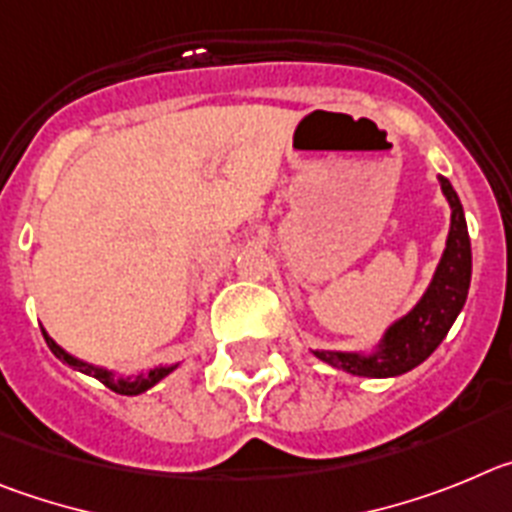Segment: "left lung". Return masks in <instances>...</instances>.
<instances>
[{
  "label": "left lung",
  "instance_id": "1",
  "mask_svg": "<svg viewBox=\"0 0 512 512\" xmlns=\"http://www.w3.org/2000/svg\"><path fill=\"white\" fill-rule=\"evenodd\" d=\"M441 191L451 206V229L446 250L436 275L408 316L395 321L388 329L375 354L347 352H313L326 365L347 370L359 377H395L421 365L434 352L467 301L469 278H472V247H469L467 222L459 204L457 191L446 178H439Z\"/></svg>",
  "mask_w": 512,
  "mask_h": 512
}]
</instances>
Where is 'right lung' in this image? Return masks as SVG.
Wrapping results in <instances>:
<instances>
[{
  "instance_id": "right-lung-1",
  "label": "right lung",
  "mask_w": 512,
  "mask_h": 512,
  "mask_svg": "<svg viewBox=\"0 0 512 512\" xmlns=\"http://www.w3.org/2000/svg\"><path fill=\"white\" fill-rule=\"evenodd\" d=\"M43 336H45V342H48L50 352H53L55 357L61 359V362H66V365L76 367L78 372H86V375L96 377V380H101V382H104V385H107L109 390H114V393H119V395H140V393H145L147 388H153L155 382L163 380V377L168 375V372L176 370V365H173V367H155V370H150V372H147V375H137L135 380H114L112 372L86 365V362H81V359H76V357H71V354H68V352H63V349L58 347V344H55L53 339H50V336L45 334V331H43Z\"/></svg>"
}]
</instances>
